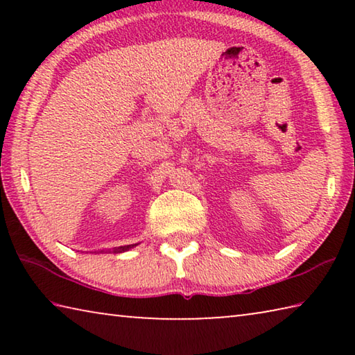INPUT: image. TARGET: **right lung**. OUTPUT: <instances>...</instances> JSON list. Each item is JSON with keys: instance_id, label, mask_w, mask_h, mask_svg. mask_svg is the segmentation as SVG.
<instances>
[{"instance_id": "1", "label": "right lung", "mask_w": 355, "mask_h": 355, "mask_svg": "<svg viewBox=\"0 0 355 355\" xmlns=\"http://www.w3.org/2000/svg\"><path fill=\"white\" fill-rule=\"evenodd\" d=\"M136 244H130V245H120V248H114L112 249V252L114 254H120V252H125V250H128V249H131V248H135Z\"/></svg>"}]
</instances>
